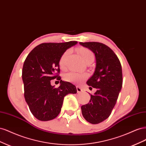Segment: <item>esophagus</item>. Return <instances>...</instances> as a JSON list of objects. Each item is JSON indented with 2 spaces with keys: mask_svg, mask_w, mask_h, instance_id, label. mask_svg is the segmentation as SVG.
Returning a JSON list of instances; mask_svg holds the SVG:
<instances>
[{
  "mask_svg": "<svg viewBox=\"0 0 146 146\" xmlns=\"http://www.w3.org/2000/svg\"><path fill=\"white\" fill-rule=\"evenodd\" d=\"M77 91L78 93H79V92H82V91H83V90L82 89V88H81L80 87L77 86Z\"/></svg>",
  "mask_w": 146,
  "mask_h": 146,
  "instance_id": "34e87169",
  "label": "esophagus"
}]
</instances>
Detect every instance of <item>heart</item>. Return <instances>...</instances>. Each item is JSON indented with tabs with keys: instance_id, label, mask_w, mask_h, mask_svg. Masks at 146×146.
I'll use <instances>...</instances> for the list:
<instances>
[{
	"instance_id": "b5f03b06",
	"label": "heart",
	"mask_w": 146,
	"mask_h": 146,
	"mask_svg": "<svg viewBox=\"0 0 146 146\" xmlns=\"http://www.w3.org/2000/svg\"><path fill=\"white\" fill-rule=\"evenodd\" d=\"M80 55H81L83 60L86 62L87 61L91 59H94V54L89 48L81 47L78 50ZM70 50H66L64 54L61 56L60 60V66L61 68H64L66 66V60L68 55L70 54ZM88 76L85 73H78L76 72H69L66 73L64 76V80L66 82H70V83H81L84 80H85L87 78Z\"/></svg>"
}]
</instances>
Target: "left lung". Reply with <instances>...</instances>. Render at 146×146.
Wrapping results in <instances>:
<instances>
[{
	"instance_id": "1",
	"label": "left lung",
	"mask_w": 146,
	"mask_h": 146,
	"mask_svg": "<svg viewBox=\"0 0 146 146\" xmlns=\"http://www.w3.org/2000/svg\"><path fill=\"white\" fill-rule=\"evenodd\" d=\"M80 44L93 52L96 56L95 71L86 83L97 91L81 109L88 122L97 124L110 116L116 105L122 85V67L117 55L104 44L80 42Z\"/></svg>"
}]
</instances>
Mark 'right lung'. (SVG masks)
I'll return each instance as SVG.
<instances>
[{
	"instance_id": "1",
	"label": "right lung",
	"mask_w": 146,
	"mask_h": 146,
	"mask_svg": "<svg viewBox=\"0 0 146 146\" xmlns=\"http://www.w3.org/2000/svg\"><path fill=\"white\" fill-rule=\"evenodd\" d=\"M77 41L46 42L35 47L26 58L23 68L24 98L33 115L47 121L58 115L64 96L77 93L76 86L61 80L60 60L68 48ZM60 81L58 88L52 86L50 80Z\"/></svg>"
}]
</instances>
